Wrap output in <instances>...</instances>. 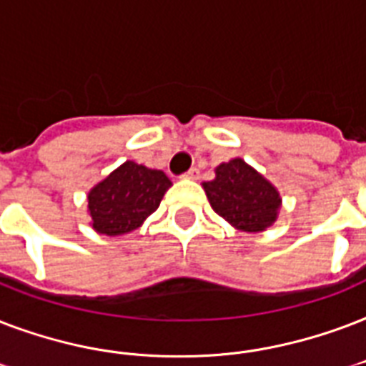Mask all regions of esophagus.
Segmentation results:
<instances>
[{
  "label": "esophagus",
  "instance_id": "34e87169",
  "mask_svg": "<svg viewBox=\"0 0 366 366\" xmlns=\"http://www.w3.org/2000/svg\"><path fill=\"white\" fill-rule=\"evenodd\" d=\"M183 177H185V179H198V177H200V169L191 168L185 175H183Z\"/></svg>",
  "mask_w": 366,
  "mask_h": 366
}]
</instances>
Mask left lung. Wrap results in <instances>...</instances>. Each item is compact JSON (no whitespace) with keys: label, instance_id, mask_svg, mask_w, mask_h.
Here are the masks:
<instances>
[{"label":"left lung","instance_id":"1","mask_svg":"<svg viewBox=\"0 0 366 366\" xmlns=\"http://www.w3.org/2000/svg\"><path fill=\"white\" fill-rule=\"evenodd\" d=\"M217 215L244 233H262L277 222L280 194L259 172L242 158H233L215 168V179L202 183Z\"/></svg>","mask_w":366,"mask_h":366}]
</instances>
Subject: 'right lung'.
I'll use <instances>...</instances> for the list:
<instances>
[{"mask_svg": "<svg viewBox=\"0 0 366 366\" xmlns=\"http://www.w3.org/2000/svg\"><path fill=\"white\" fill-rule=\"evenodd\" d=\"M172 181L160 169L127 160L87 194L92 227L99 234H126L157 212Z\"/></svg>", "mask_w": 366, "mask_h": 366, "instance_id": "1", "label": "right lung"}]
</instances>
